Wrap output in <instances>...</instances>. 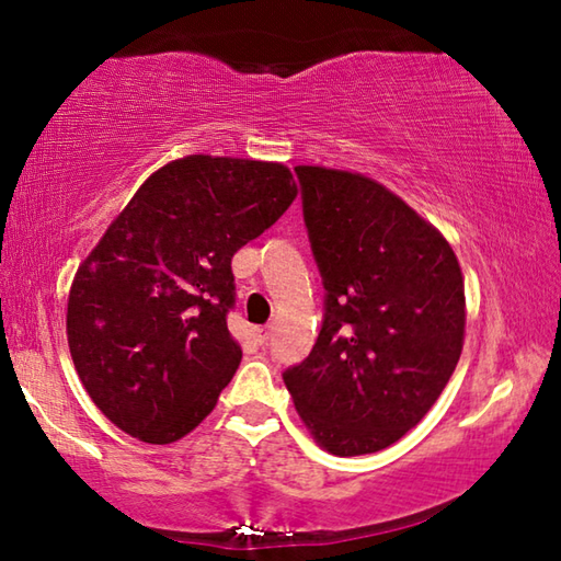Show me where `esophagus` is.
Segmentation results:
<instances>
[{
  "label": "esophagus",
  "mask_w": 561,
  "mask_h": 561,
  "mask_svg": "<svg viewBox=\"0 0 561 561\" xmlns=\"http://www.w3.org/2000/svg\"><path fill=\"white\" fill-rule=\"evenodd\" d=\"M270 334H272V331H270L267 327H264V329H254V341H257L260 346H264V344H267V341H270Z\"/></svg>",
  "instance_id": "34e87169"
}]
</instances>
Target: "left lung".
I'll use <instances>...</instances> for the list:
<instances>
[{
	"instance_id": "obj_1",
	"label": "left lung",
	"mask_w": 561,
	"mask_h": 561,
	"mask_svg": "<svg viewBox=\"0 0 561 561\" xmlns=\"http://www.w3.org/2000/svg\"><path fill=\"white\" fill-rule=\"evenodd\" d=\"M294 170L327 299L314 348L284 383L321 448L378 453L421 423L458 366L460 264L448 240L376 180Z\"/></svg>"
}]
</instances>
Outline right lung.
<instances>
[{
	"label": "right lung",
	"mask_w": 561,
	"mask_h": 561,
	"mask_svg": "<svg viewBox=\"0 0 561 561\" xmlns=\"http://www.w3.org/2000/svg\"><path fill=\"white\" fill-rule=\"evenodd\" d=\"M287 165L187 156L156 170L76 272L66 336L83 388L133 438L195 431L232 381V257L287 213Z\"/></svg>",
	"instance_id": "obj_1"
}]
</instances>
